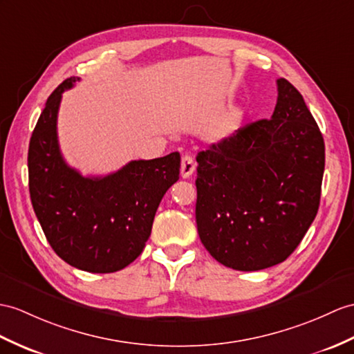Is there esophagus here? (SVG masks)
<instances>
[{
	"label": "esophagus",
	"instance_id": "obj_1",
	"mask_svg": "<svg viewBox=\"0 0 354 354\" xmlns=\"http://www.w3.org/2000/svg\"><path fill=\"white\" fill-rule=\"evenodd\" d=\"M195 171V160L191 154H183L182 156V167H180V174L183 178L191 177Z\"/></svg>",
	"mask_w": 354,
	"mask_h": 354
}]
</instances>
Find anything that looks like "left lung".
Returning <instances> with one entry per match:
<instances>
[{
  "mask_svg": "<svg viewBox=\"0 0 354 354\" xmlns=\"http://www.w3.org/2000/svg\"><path fill=\"white\" fill-rule=\"evenodd\" d=\"M270 120L196 156L198 234L214 260L254 272L286 261L320 205L324 141L301 94L277 81Z\"/></svg>",
  "mask_w": 354,
  "mask_h": 354,
  "instance_id": "left-lung-1",
  "label": "left lung"
}]
</instances>
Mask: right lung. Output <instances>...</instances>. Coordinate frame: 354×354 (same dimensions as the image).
Masks as SVG:
<instances>
[{
  "label": "right lung",
  "instance_id": "1",
  "mask_svg": "<svg viewBox=\"0 0 354 354\" xmlns=\"http://www.w3.org/2000/svg\"><path fill=\"white\" fill-rule=\"evenodd\" d=\"M67 77L48 97L28 149L34 213L50 248L76 269L112 273L136 260L163 195L178 180L180 154L132 160L105 177H84L59 151L57 115Z\"/></svg>",
  "mask_w": 354,
  "mask_h": 354
}]
</instances>
